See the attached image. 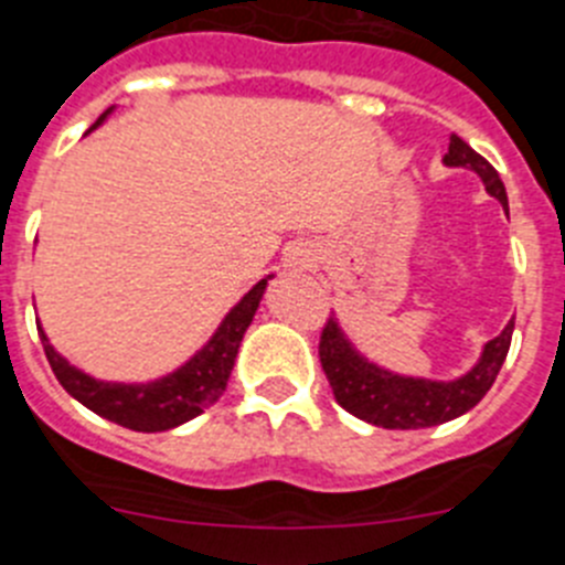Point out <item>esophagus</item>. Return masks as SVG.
<instances>
[{
  "instance_id": "34e87169",
  "label": "esophagus",
  "mask_w": 565,
  "mask_h": 565,
  "mask_svg": "<svg viewBox=\"0 0 565 565\" xmlns=\"http://www.w3.org/2000/svg\"><path fill=\"white\" fill-rule=\"evenodd\" d=\"M284 262H287V267H292V270H307V267H312L315 253L309 250L307 245H292L287 250V256H284Z\"/></svg>"
}]
</instances>
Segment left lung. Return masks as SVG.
Instances as JSON below:
<instances>
[{
    "label": "left lung",
    "instance_id": "obj_1",
    "mask_svg": "<svg viewBox=\"0 0 565 565\" xmlns=\"http://www.w3.org/2000/svg\"><path fill=\"white\" fill-rule=\"evenodd\" d=\"M441 162L447 169H467L479 174L487 194L495 196L501 207L510 213L507 188L498 171L484 157L476 154L459 135H450V146H447ZM512 329H515V320H510L498 338L487 340L476 365L465 371L461 377L430 380L399 374V371L380 365L377 360L365 358L352 343V338L343 332L340 320L329 318L323 338H320V365L327 371V380L340 408H345L358 419L388 430L434 428V425L467 414L472 405L481 403V396L490 391L498 371L504 365Z\"/></svg>",
    "mask_w": 565,
    "mask_h": 565
}]
</instances>
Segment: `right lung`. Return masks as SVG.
<instances>
[{"mask_svg": "<svg viewBox=\"0 0 565 565\" xmlns=\"http://www.w3.org/2000/svg\"><path fill=\"white\" fill-rule=\"evenodd\" d=\"M115 109L118 106H109L89 131L104 126ZM270 278H276V273L253 284V289H247L242 295V301L222 318V323L207 338V343H202V349H196L185 363L177 365L169 374H162V377L146 380V383H115V380H98L93 374H86L84 369L70 363L50 343L42 320H35V323H39V338H42L50 369H53L58 383L64 385V391L73 399H78L93 414L104 416L115 425H124L129 430H143V434H160V430L180 428V425L200 416L202 411L211 408L220 399L227 377H231L233 363H236L238 345H242L247 327L256 318V309L262 303L264 289H267Z\"/></svg>", "mask_w": 565, "mask_h": 565, "instance_id": "add662e5", "label": "right lung"}]
</instances>
